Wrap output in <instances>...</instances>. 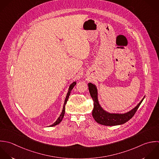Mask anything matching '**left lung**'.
<instances>
[{"instance_id":"left-lung-1","label":"left lung","mask_w":159,"mask_h":159,"mask_svg":"<svg viewBox=\"0 0 159 159\" xmlns=\"http://www.w3.org/2000/svg\"><path fill=\"white\" fill-rule=\"evenodd\" d=\"M88 87L90 96L93 98L94 102L92 116L96 122L104 126H116L126 123L134 116L145 97H144L134 108L126 113H110L105 110L100 105L98 101V90L96 85L89 82L88 84Z\"/></svg>"}]
</instances>
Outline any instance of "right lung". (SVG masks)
Returning <instances> with one entry per match:
<instances>
[{
    "label": "right lung",
    "instance_id": "add662e5",
    "mask_svg": "<svg viewBox=\"0 0 159 159\" xmlns=\"http://www.w3.org/2000/svg\"><path fill=\"white\" fill-rule=\"evenodd\" d=\"M76 83H77V82H76V81H74V82H73L70 85V86H69V89H68V92H67L66 97L65 100H64V105H63V108H62V112H61L60 116H59V118L57 119V120H56L52 125H51V126H56L57 125L59 124V123L61 122V121L62 120L63 117H64V114H65V105H66V103H67V100H68V99H69V95H70V92H71V90H72V89L74 88V87L76 85Z\"/></svg>",
    "mask_w": 159,
    "mask_h": 159
}]
</instances>
